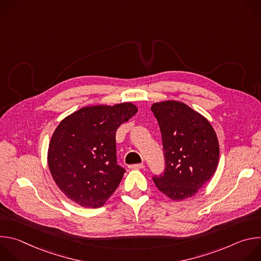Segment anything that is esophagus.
<instances>
[{
    "mask_svg": "<svg viewBox=\"0 0 261 261\" xmlns=\"http://www.w3.org/2000/svg\"><path fill=\"white\" fill-rule=\"evenodd\" d=\"M129 168L130 169H142V168H144V165L143 164H133V165H130Z\"/></svg>",
    "mask_w": 261,
    "mask_h": 261,
    "instance_id": "esophagus-1",
    "label": "esophagus"
}]
</instances>
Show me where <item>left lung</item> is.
<instances>
[{"mask_svg": "<svg viewBox=\"0 0 261 261\" xmlns=\"http://www.w3.org/2000/svg\"><path fill=\"white\" fill-rule=\"evenodd\" d=\"M162 134L165 171L154 176L156 187L174 201L194 196L214 175L220 157L219 141L211 123L176 100L151 107Z\"/></svg>", "mask_w": 261, "mask_h": 261, "instance_id": "left-lung-1", "label": "left lung"}]
</instances>
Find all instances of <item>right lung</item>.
<instances>
[{"mask_svg":"<svg viewBox=\"0 0 261 261\" xmlns=\"http://www.w3.org/2000/svg\"><path fill=\"white\" fill-rule=\"evenodd\" d=\"M138 111L131 102L85 106L67 116L48 145L47 163L60 190L84 207L97 208L120 185L116 131Z\"/></svg>","mask_w":261,"mask_h":261,"instance_id":"obj_1","label":"right lung"}]
</instances>
